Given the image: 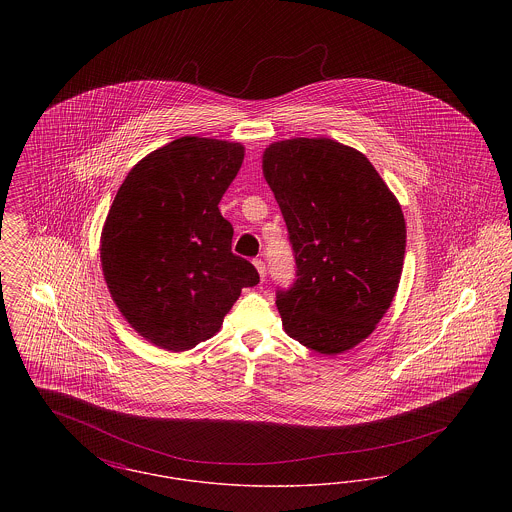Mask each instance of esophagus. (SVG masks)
<instances>
[{"label":"esophagus","instance_id":"esophagus-1","mask_svg":"<svg viewBox=\"0 0 512 512\" xmlns=\"http://www.w3.org/2000/svg\"><path fill=\"white\" fill-rule=\"evenodd\" d=\"M253 265L257 268V272H259L261 280H265V276H267V265H265V261H263V259H255V261H253Z\"/></svg>","mask_w":512,"mask_h":512}]
</instances>
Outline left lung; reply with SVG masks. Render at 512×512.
<instances>
[{
	"label": "left lung",
	"mask_w": 512,
	"mask_h": 512,
	"mask_svg": "<svg viewBox=\"0 0 512 512\" xmlns=\"http://www.w3.org/2000/svg\"><path fill=\"white\" fill-rule=\"evenodd\" d=\"M263 174L295 257L276 292L284 330L322 355L368 338L397 292L407 230L401 207L365 155L330 138L265 149Z\"/></svg>",
	"instance_id": "obj_1"
}]
</instances>
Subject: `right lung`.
<instances>
[{
  "label": "right lung",
  "mask_w": 512,
  "mask_h": 512,
  "mask_svg": "<svg viewBox=\"0 0 512 512\" xmlns=\"http://www.w3.org/2000/svg\"><path fill=\"white\" fill-rule=\"evenodd\" d=\"M244 161L232 142L184 136L144 157L122 182L101 234L107 288L147 341L186 351L219 332L259 272L232 253L219 203Z\"/></svg>",
  "instance_id": "obj_1"
}]
</instances>
